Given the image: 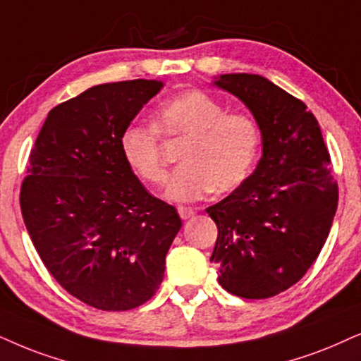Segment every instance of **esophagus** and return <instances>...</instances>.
Masks as SVG:
<instances>
[{"mask_svg": "<svg viewBox=\"0 0 361 361\" xmlns=\"http://www.w3.org/2000/svg\"><path fill=\"white\" fill-rule=\"evenodd\" d=\"M196 212L193 208H186V207H180L178 208V214L181 216V220H190V218H193V214Z\"/></svg>", "mask_w": 361, "mask_h": 361, "instance_id": "esophagus-1", "label": "esophagus"}]
</instances>
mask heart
<instances>
[{
	"mask_svg": "<svg viewBox=\"0 0 361 361\" xmlns=\"http://www.w3.org/2000/svg\"><path fill=\"white\" fill-rule=\"evenodd\" d=\"M154 125L165 135L188 138L180 157L185 165L173 173L165 191L171 202H198L213 190L226 193L252 175L262 145L253 116L228 113L225 104L203 91H186L158 109ZM157 128L133 123L120 136L126 165L153 185L166 178Z\"/></svg>",
	"mask_w": 361,
	"mask_h": 361,
	"instance_id": "b5f03b06",
	"label": "heart"
}]
</instances>
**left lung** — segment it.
<instances>
[{
    "label": "left lung",
    "instance_id": "left-lung-1",
    "mask_svg": "<svg viewBox=\"0 0 361 361\" xmlns=\"http://www.w3.org/2000/svg\"><path fill=\"white\" fill-rule=\"evenodd\" d=\"M214 86L252 111L262 133L257 170L207 208L218 226V283L241 298H270L320 255L338 207V186L320 125L307 104L259 75H220Z\"/></svg>",
    "mask_w": 361,
    "mask_h": 361
}]
</instances>
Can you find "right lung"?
I'll use <instances>...</instances> for the list:
<instances>
[{"mask_svg": "<svg viewBox=\"0 0 361 361\" xmlns=\"http://www.w3.org/2000/svg\"><path fill=\"white\" fill-rule=\"evenodd\" d=\"M161 88L157 80L93 86L48 113L31 149L20 196L26 230L54 280L98 310L148 302L181 228L120 149L123 130Z\"/></svg>", "mask_w": 361, "mask_h": 361, "instance_id": "1", "label": "right lung"}]
</instances>
